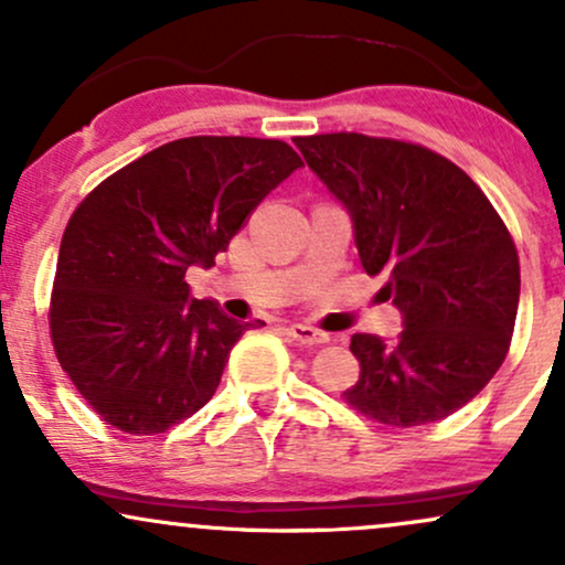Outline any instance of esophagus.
<instances>
[{
  "instance_id": "1",
  "label": "esophagus",
  "mask_w": 565,
  "mask_h": 565,
  "mask_svg": "<svg viewBox=\"0 0 565 565\" xmlns=\"http://www.w3.org/2000/svg\"><path fill=\"white\" fill-rule=\"evenodd\" d=\"M287 332L295 337L300 345H323V342H329L327 332H319V329L313 327H305V323H291V327H287Z\"/></svg>"
}]
</instances>
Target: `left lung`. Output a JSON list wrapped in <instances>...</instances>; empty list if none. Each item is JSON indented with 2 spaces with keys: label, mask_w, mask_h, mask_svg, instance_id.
I'll return each mask as SVG.
<instances>
[{
  "label": "left lung",
  "mask_w": 565,
  "mask_h": 565,
  "mask_svg": "<svg viewBox=\"0 0 565 565\" xmlns=\"http://www.w3.org/2000/svg\"><path fill=\"white\" fill-rule=\"evenodd\" d=\"M345 206L369 276L401 310L395 340L353 334L361 377L345 401L393 427L430 425L489 385L508 355L521 268L491 201L449 159L359 132L297 138Z\"/></svg>",
  "instance_id": "8db88e82"
}]
</instances>
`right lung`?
<instances>
[{
    "mask_svg": "<svg viewBox=\"0 0 565 565\" xmlns=\"http://www.w3.org/2000/svg\"><path fill=\"white\" fill-rule=\"evenodd\" d=\"M302 161L281 140L183 138L114 172L76 206L57 255L50 332L82 398L132 436L170 430L212 398L231 348L263 321L196 300L255 206Z\"/></svg>",
    "mask_w": 565,
    "mask_h": 565,
    "instance_id": "1",
    "label": "right lung"
}]
</instances>
